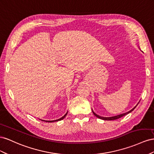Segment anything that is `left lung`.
I'll return each instance as SVG.
<instances>
[{"mask_svg": "<svg viewBox=\"0 0 154 154\" xmlns=\"http://www.w3.org/2000/svg\"><path fill=\"white\" fill-rule=\"evenodd\" d=\"M135 107H136V106H135L132 109H131L130 111H129V112H128L125 113H122V114H121V115H118V116H114V117H100V116H98V115H97L96 113H95L94 112V111H92V112H93V113L94 114V116H95V117H98L99 119H100L107 120V121H112V120L117 119H119V118H121V117H122L125 116V115H126V114H128V113L131 112H132V111L134 110V109L135 108Z\"/></svg>", "mask_w": 154, "mask_h": 154, "instance_id": "left-lung-1", "label": "left lung"}]
</instances>
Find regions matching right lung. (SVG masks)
<instances>
[{"label": "right lung", "mask_w": 154, "mask_h": 154, "mask_svg": "<svg viewBox=\"0 0 154 154\" xmlns=\"http://www.w3.org/2000/svg\"><path fill=\"white\" fill-rule=\"evenodd\" d=\"M67 113H68V112L65 114V115L63 116V117H62L61 118H60V119H57V120H55V121H43V120H42V121H46V122H55V121H60V120H62V119H63L66 116V115H67Z\"/></svg>", "instance_id": "right-lung-1"}]
</instances>
